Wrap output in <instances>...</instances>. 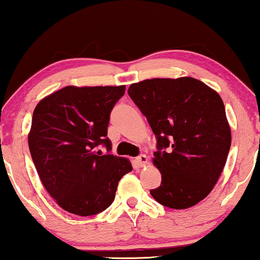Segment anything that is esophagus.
<instances>
[{
	"mask_svg": "<svg viewBox=\"0 0 260 260\" xmlns=\"http://www.w3.org/2000/svg\"><path fill=\"white\" fill-rule=\"evenodd\" d=\"M135 161H137L139 167H143V166L148 165V157H147L145 154H142V155H140V156H138L137 160H135Z\"/></svg>",
	"mask_w": 260,
	"mask_h": 260,
	"instance_id": "obj_1",
	"label": "esophagus"
}]
</instances>
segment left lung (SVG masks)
Instances as JSON below:
<instances>
[{"mask_svg":"<svg viewBox=\"0 0 260 260\" xmlns=\"http://www.w3.org/2000/svg\"><path fill=\"white\" fill-rule=\"evenodd\" d=\"M128 94L157 139L153 164L162 181L150 195L177 210L193 207L214 189L230 150L222 98L191 77L146 79L132 84Z\"/></svg>","mask_w":260,"mask_h":260,"instance_id":"left-lung-1","label":"left lung"}]
</instances>
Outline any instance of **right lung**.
Listing matches in <instances>:
<instances>
[{
    "label": "right lung",
    "mask_w": 260,
    "mask_h": 260,
    "mask_svg": "<svg viewBox=\"0 0 260 260\" xmlns=\"http://www.w3.org/2000/svg\"><path fill=\"white\" fill-rule=\"evenodd\" d=\"M120 86H65L34 110L28 134L31 157L46 191L65 211L92 216L113 202L128 158L103 155L110 113L125 93Z\"/></svg>",
    "instance_id": "add662e5"
}]
</instances>
